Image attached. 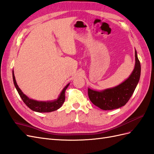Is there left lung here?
Wrapping results in <instances>:
<instances>
[{"label":"left lung","instance_id":"8db88e82","mask_svg":"<svg viewBox=\"0 0 154 154\" xmlns=\"http://www.w3.org/2000/svg\"><path fill=\"white\" fill-rule=\"evenodd\" d=\"M135 56V66L133 72L128 79L122 84L102 92L88 89L89 99L94 105L107 111L120 108L128 103L135 91L140 76V63L136 51Z\"/></svg>","mask_w":154,"mask_h":154}]
</instances>
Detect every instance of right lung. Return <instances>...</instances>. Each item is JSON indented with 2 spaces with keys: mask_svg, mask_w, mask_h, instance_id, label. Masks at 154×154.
<instances>
[{
  "mask_svg": "<svg viewBox=\"0 0 154 154\" xmlns=\"http://www.w3.org/2000/svg\"><path fill=\"white\" fill-rule=\"evenodd\" d=\"M13 80L14 82V85L16 88L17 92L19 94V96L21 97L22 100L23 102L26 104L27 107H29L31 110H32L34 111L38 112H52L60 108L62 104L64 103L65 101V91L66 88L68 87L69 84L67 85L62 90V91L60 94V96L58 98L57 100L53 101H38L36 100H33L29 99L26 95L22 92L21 89L19 88L18 85H17L16 81H15L14 71H13Z\"/></svg>",
  "mask_w": 154,
  "mask_h": 154,
  "instance_id": "1",
  "label": "right lung"
}]
</instances>
